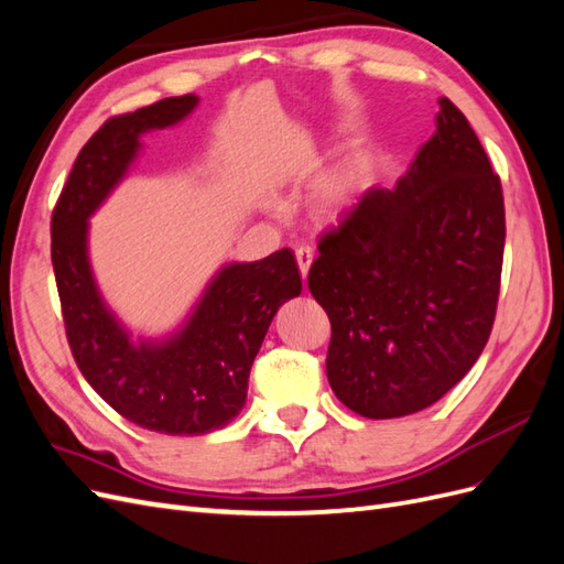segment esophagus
Returning <instances> with one entry per match:
<instances>
[{"instance_id":"esophagus-1","label":"esophagus","mask_w":564,"mask_h":564,"mask_svg":"<svg viewBox=\"0 0 564 564\" xmlns=\"http://www.w3.org/2000/svg\"><path fill=\"white\" fill-rule=\"evenodd\" d=\"M313 259H315L313 247H308V245L296 247V263H299V270H301L303 278L308 275V270H311V265H313Z\"/></svg>"}]
</instances>
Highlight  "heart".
<instances>
[{
  "mask_svg": "<svg viewBox=\"0 0 564 564\" xmlns=\"http://www.w3.org/2000/svg\"><path fill=\"white\" fill-rule=\"evenodd\" d=\"M352 181H355V166L350 164L334 169L332 174L324 176L317 187V199L322 207H336V204L344 202Z\"/></svg>",
  "mask_w": 564,
  "mask_h": 564,
  "instance_id": "b5f03b06",
  "label": "heart"
}]
</instances>
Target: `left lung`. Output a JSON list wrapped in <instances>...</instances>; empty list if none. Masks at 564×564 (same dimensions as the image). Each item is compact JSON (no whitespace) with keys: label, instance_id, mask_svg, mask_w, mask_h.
<instances>
[{"label":"left lung","instance_id":"8db88e82","mask_svg":"<svg viewBox=\"0 0 564 564\" xmlns=\"http://www.w3.org/2000/svg\"><path fill=\"white\" fill-rule=\"evenodd\" d=\"M437 104L406 174L390 191L369 187L308 272L332 322L329 386L367 419L435 404L477 362L497 315L501 181L466 115Z\"/></svg>","mask_w":564,"mask_h":564}]
</instances>
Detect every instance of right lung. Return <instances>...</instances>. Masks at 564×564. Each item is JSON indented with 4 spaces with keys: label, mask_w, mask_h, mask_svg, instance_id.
<instances>
[{
    "label": "right lung",
    "mask_w": 564,
    "mask_h": 564,
    "mask_svg": "<svg viewBox=\"0 0 564 564\" xmlns=\"http://www.w3.org/2000/svg\"><path fill=\"white\" fill-rule=\"evenodd\" d=\"M197 104L195 94L172 96L108 119L79 150L51 216V263L79 371L117 414L164 435H204L240 414L272 317L301 294L292 249L228 263L178 332L139 344L100 296L89 263V218L139 158L141 135L178 124Z\"/></svg>",
    "instance_id": "right-lung-1"
}]
</instances>
